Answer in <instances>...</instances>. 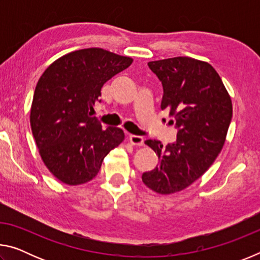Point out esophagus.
Here are the masks:
<instances>
[{
  "label": "esophagus",
  "instance_id": "obj_1",
  "mask_svg": "<svg viewBox=\"0 0 260 260\" xmlns=\"http://www.w3.org/2000/svg\"><path fill=\"white\" fill-rule=\"evenodd\" d=\"M129 142L133 144V146L142 147L144 144V139L142 136H139V135H129Z\"/></svg>",
  "mask_w": 260,
  "mask_h": 260
}]
</instances>
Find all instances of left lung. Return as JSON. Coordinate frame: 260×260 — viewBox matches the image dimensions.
<instances>
[{"label": "left lung", "mask_w": 260, "mask_h": 260, "mask_svg": "<svg viewBox=\"0 0 260 260\" xmlns=\"http://www.w3.org/2000/svg\"><path fill=\"white\" fill-rule=\"evenodd\" d=\"M148 65L161 81L160 108L170 111V124L178 134L166 147L146 141L159 165L143 173L142 181L155 192L169 195L190 186L213 164L225 144L233 105L221 78L206 61L173 57Z\"/></svg>", "instance_id": "obj_1"}]
</instances>
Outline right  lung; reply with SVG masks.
I'll return each mask as SVG.
<instances>
[{
	"instance_id": "1",
	"label": "right lung",
	"mask_w": 260,
	"mask_h": 260,
	"mask_svg": "<svg viewBox=\"0 0 260 260\" xmlns=\"http://www.w3.org/2000/svg\"><path fill=\"white\" fill-rule=\"evenodd\" d=\"M132 61L102 48H87L59 57L39 79L30 128L43 162L59 181L70 186L90 181L104 157L124 141L122 129H103L91 112L104 83Z\"/></svg>"
}]
</instances>
